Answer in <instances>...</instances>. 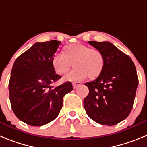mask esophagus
<instances>
[{
    "label": "esophagus",
    "instance_id": "1",
    "mask_svg": "<svg viewBox=\"0 0 147 147\" xmlns=\"http://www.w3.org/2000/svg\"><path fill=\"white\" fill-rule=\"evenodd\" d=\"M72 86H73L74 88L75 89L79 87V86H81V83H79V82H73L72 83Z\"/></svg>",
    "mask_w": 147,
    "mask_h": 147
}]
</instances>
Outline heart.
<instances>
[{
  "label": "heart",
  "mask_w": 147,
  "mask_h": 147,
  "mask_svg": "<svg viewBox=\"0 0 147 147\" xmlns=\"http://www.w3.org/2000/svg\"><path fill=\"white\" fill-rule=\"evenodd\" d=\"M65 53L54 55L52 64L59 74L66 73L72 66L75 69L64 77L65 80L81 81L88 77L94 78L102 72L105 57L98 49H90L81 43H72L64 47Z\"/></svg>",
  "instance_id": "b5f03b06"
}]
</instances>
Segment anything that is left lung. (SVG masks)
I'll return each mask as SVG.
<instances>
[{"mask_svg": "<svg viewBox=\"0 0 147 147\" xmlns=\"http://www.w3.org/2000/svg\"><path fill=\"white\" fill-rule=\"evenodd\" d=\"M105 57V65L99 76L85 83L89 94L84 108L90 119L107 125H115L124 120L134 105L138 79L134 62L127 55L111 42L88 41Z\"/></svg>", "mask_w": 147, "mask_h": 147, "instance_id": "left-lung-1", "label": "left lung"}]
</instances>
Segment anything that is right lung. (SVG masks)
Returning a JSON list of instances; mask_svg holds the SVG:
<instances>
[{
  "instance_id": "obj_1",
  "label": "right lung",
  "mask_w": 147,
  "mask_h": 147,
  "mask_svg": "<svg viewBox=\"0 0 147 147\" xmlns=\"http://www.w3.org/2000/svg\"><path fill=\"white\" fill-rule=\"evenodd\" d=\"M60 41L36 42L15 60L9 83L12 110L21 121L41 126L57 118L63 97L72 90L69 81L53 88L61 78L52 60Z\"/></svg>"
}]
</instances>
